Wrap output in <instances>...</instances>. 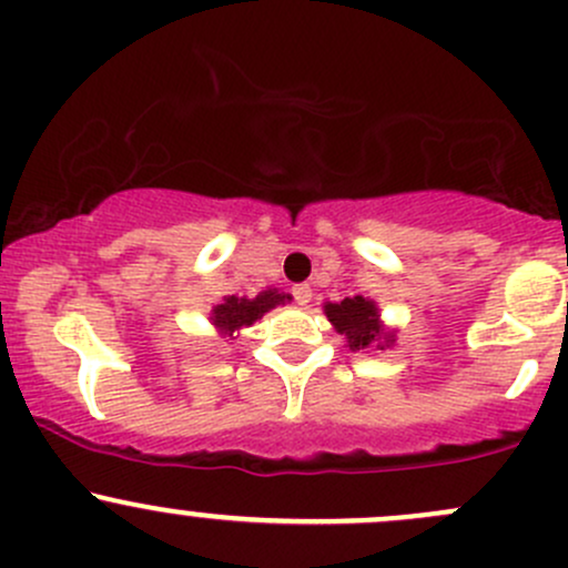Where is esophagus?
Segmentation results:
<instances>
[{"mask_svg": "<svg viewBox=\"0 0 568 568\" xmlns=\"http://www.w3.org/2000/svg\"><path fill=\"white\" fill-rule=\"evenodd\" d=\"M292 297H295L297 306H308V303H311V286L308 284H295V286H292Z\"/></svg>", "mask_w": 568, "mask_h": 568, "instance_id": "obj_1", "label": "esophagus"}]
</instances>
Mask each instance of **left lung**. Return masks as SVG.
Wrapping results in <instances>:
<instances>
[{
    "label": "left lung",
    "instance_id": "left-lung-1",
    "mask_svg": "<svg viewBox=\"0 0 568 568\" xmlns=\"http://www.w3.org/2000/svg\"><path fill=\"white\" fill-rule=\"evenodd\" d=\"M327 320L333 322L335 331L344 333L349 338L352 349H365V346L376 344V341H389L382 335L379 327V311L365 297H344L341 303H327L325 306Z\"/></svg>",
    "mask_w": 568,
    "mask_h": 568
}]
</instances>
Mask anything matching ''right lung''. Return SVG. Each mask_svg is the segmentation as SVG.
I'll use <instances>...</instances> for the list:
<instances>
[{
    "mask_svg": "<svg viewBox=\"0 0 568 568\" xmlns=\"http://www.w3.org/2000/svg\"><path fill=\"white\" fill-rule=\"evenodd\" d=\"M290 301V295H278L276 290H265L260 292L254 301H246V297H224L222 306L213 308V325L219 327L224 335H233L237 327L243 325H252L254 320H260L265 311H271L273 306H278V303Z\"/></svg>",
    "mask_w": 568,
    "mask_h": 568,
    "instance_id": "1",
    "label": "right lung"
}]
</instances>
